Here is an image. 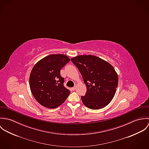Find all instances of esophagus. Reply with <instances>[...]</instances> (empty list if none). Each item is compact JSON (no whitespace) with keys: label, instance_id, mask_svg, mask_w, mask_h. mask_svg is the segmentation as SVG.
Returning a JSON list of instances; mask_svg holds the SVG:
<instances>
[{"label":"esophagus","instance_id":"obj_1","mask_svg":"<svg viewBox=\"0 0 149 149\" xmlns=\"http://www.w3.org/2000/svg\"><path fill=\"white\" fill-rule=\"evenodd\" d=\"M76 86H74V87L72 88V89L73 91H74V90L76 89Z\"/></svg>","mask_w":149,"mask_h":149}]
</instances>
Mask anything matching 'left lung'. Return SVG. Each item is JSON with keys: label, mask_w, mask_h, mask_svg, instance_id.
<instances>
[{"label": "left lung", "mask_w": 149, "mask_h": 149, "mask_svg": "<svg viewBox=\"0 0 149 149\" xmlns=\"http://www.w3.org/2000/svg\"><path fill=\"white\" fill-rule=\"evenodd\" d=\"M79 70L86 87L81 100L85 106L99 109L107 106L113 98L118 84V76L113 67L92 55L78 56L71 58Z\"/></svg>", "instance_id": "1"}]
</instances>
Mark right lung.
<instances>
[{
    "mask_svg": "<svg viewBox=\"0 0 149 149\" xmlns=\"http://www.w3.org/2000/svg\"><path fill=\"white\" fill-rule=\"evenodd\" d=\"M70 61L64 54H51L33 68L29 79L31 93L43 106L56 108L62 104L70 92L64 85L60 70Z\"/></svg>",
    "mask_w": 149,
    "mask_h": 149,
    "instance_id": "1",
    "label": "right lung"
}]
</instances>
